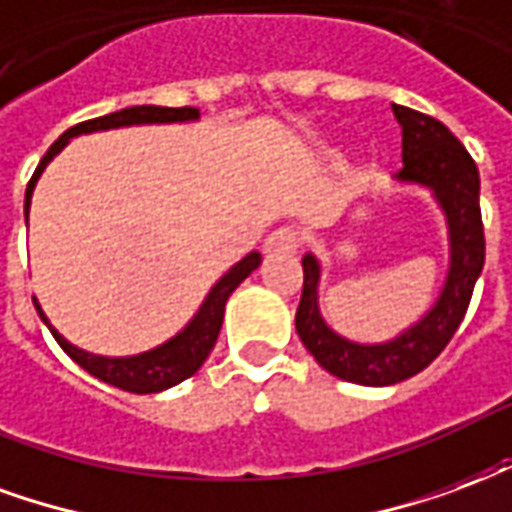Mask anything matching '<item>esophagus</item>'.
Masks as SVG:
<instances>
[{
    "label": "esophagus",
    "instance_id": "34e87169",
    "mask_svg": "<svg viewBox=\"0 0 512 512\" xmlns=\"http://www.w3.org/2000/svg\"><path fill=\"white\" fill-rule=\"evenodd\" d=\"M297 245H300V237H297V231L289 229V226H281V229H275L264 240V253H270V256H275V253H294L297 251Z\"/></svg>",
    "mask_w": 512,
    "mask_h": 512
}]
</instances>
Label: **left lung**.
<instances>
[{
	"instance_id": "1",
	"label": "left lung",
	"mask_w": 512,
	"mask_h": 512,
	"mask_svg": "<svg viewBox=\"0 0 512 512\" xmlns=\"http://www.w3.org/2000/svg\"><path fill=\"white\" fill-rule=\"evenodd\" d=\"M401 125L404 169L398 182L423 185L434 193L450 229V270L439 300L409 330L384 343H354L333 333L319 313L322 267L313 253L302 256V297L297 305V335L324 371L343 382L387 387L420 374L442 354L464 322L475 283L486 261V237L480 218V174L472 155L439 119L414 108L395 106Z\"/></svg>"
}]
</instances>
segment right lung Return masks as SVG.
I'll return each instance as SVG.
<instances>
[{
  "instance_id": "add662e5",
  "label": "right lung",
  "mask_w": 512,
  "mask_h": 512,
  "mask_svg": "<svg viewBox=\"0 0 512 512\" xmlns=\"http://www.w3.org/2000/svg\"><path fill=\"white\" fill-rule=\"evenodd\" d=\"M190 119H199V108L182 106V108H166V106H130L122 108V111H114V114H106V117L87 119V122H78L70 130H65L62 136L51 144L40 166L35 169L29 185H26V199L24 210L26 218H29V204H32V190H35L37 179L43 174V169L48 166V160L57 155L59 149L65 147L67 141L73 136H81V133H95V130H111V128H128V125H160V122H190ZM261 264V253H248L245 259L237 261L223 278H220L215 286L207 294V300L201 302L199 313L190 319V324L177 333L171 341H166L163 346H155L149 352L133 354V357H100V354L84 352L78 349L70 341H65L62 335L51 327V322L46 319V313L40 308V302L32 297L35 302L40 319L46 322V327L51 330V335L57 338V343L62 346V352L78 363L87 374H92L95 379L106 384H114L119 390H128V393H160V390H169L174 384L185 382L188 376H193L199 371L204 360L210 357L212 346L218 341L220 324H223V311H226V300L231 297V292L240 286L248 275H251L256 267Z\"/></svg>"
}]
</instances>
